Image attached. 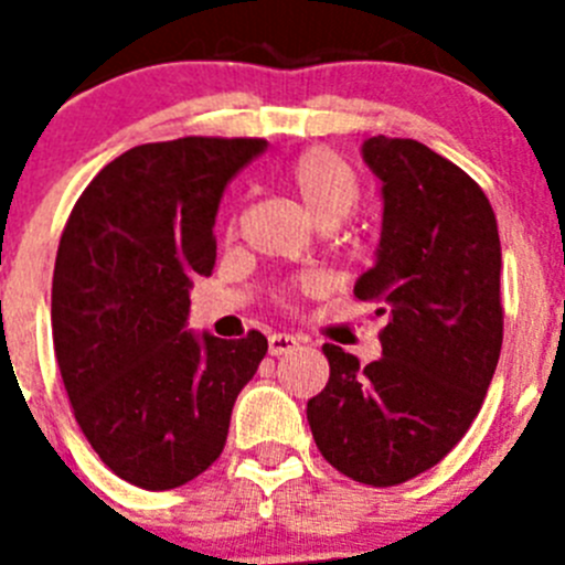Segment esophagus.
Returning a JSON list of instances; mask_svg holds the SVG:
<instances>
[{
	"instance_id": "obj_1",
	"label": "esophagus",
	"mask_w": 565,
	"mask_h": 565,
	"mask_svg": "<svg viewBox=\"0 0 565 565\" xmlns=\"http://www.w3.org/2000/svg\"><path fill=\"white\" fill-rule=\"evenodd\" d=\"M299 348V339L291 337V333H271L268 337V353L271 356H286V353H294Z\"/></svg>"
}]
</instances>
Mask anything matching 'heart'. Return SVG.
Returning <instances> with one entry per match:
<instances>
[{"label":"heart","mask_w":565,"mask_h":565,"mask_svg":"<svg viewBox=\"0 0 565 565\" xmlns=\"http://www.w3.org/2000/svg\"><path fill=\"white\" fill-rule=\"evenodd\" d=\"M286 183L317 226L333 228L359 201V178L342 154L326 147L306 149L288 167Z\"/></svg>","instance_id":"obj_1"}]
</instances>
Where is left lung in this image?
Listing matches in <instances>:
<instances>
[{
  "label": "left lung",
  "mask_w": 565,
  "mask_h": 565,
  "mask_svg": "<svg viewBox=\"0 0 565 565\" xmlns=\"http://www.w3.org/2000/svg\"><path fill=\"white\" fill-rule=\"evenodd\" d=\"M382 237L353 286L384 317L382 359L326 344L331 379L308 402L313 441L342 476L396 487L436 467L481 411L503 342L501 239L487 194L411 138H367Z\"/></svg>",
  "instance_id": "8db88e82"
}]
</instances>
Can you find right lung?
I'll return each instance as SVG.
<instances>
[{
    "instance_id": "add662e5",
    "label": "right lung",
    "mask_w": 565,
    "mask_h": 565,
    "mask_svg": "<svg viewBox=\"0 0 565 565\" xmlns=\"http://www.w3.org/2000/svg\"><path fill=\"white\" fill-rule=\"evenodd\" d=\"M263 138H178L109 161L70 212L53 271V348L73 416L115 476L174 489L223 452L268 339L189 331L214 217Z\"/></svg>"
}]
</instances>
